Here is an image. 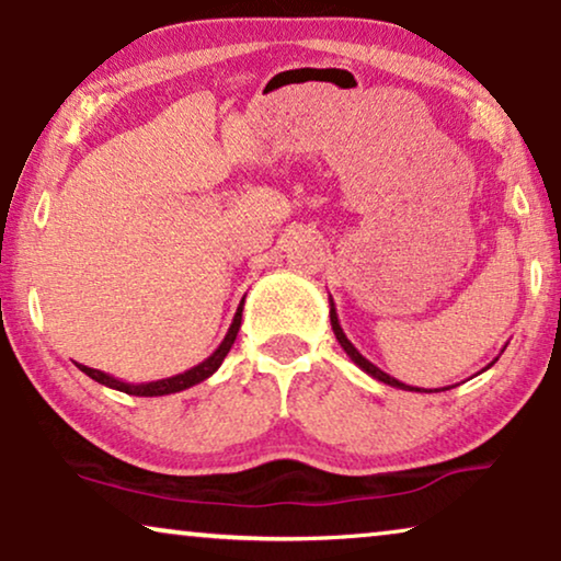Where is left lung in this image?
<instances>
[{
  "label": "left lung",
  "instance_id": "8db88e82",
  "mask_svg": "<svg viewBox=\"0 0 561 561\" xmlns=\"http://www.w3.org/2000/svg\"><path fill=\"white\" fill-rule=\"evenodd\" d=\"M330 325H333V333H335V337H337V343L343 345V351L348 353V358H351L353 363H356V366H358L360 370H366L368 376H374L376 381H383V383H389V386H397V389H404V391H427V389H416V386H407V383H401L399 378H393V376H389V374H383V370L378 368V366H374V363H370L368 358H363V356H360V351L356 348V345H353V343L348 341V335L343 333L341 320H337V312H335V302H333V297H330ZM495 360H499V358H495ZM495 360H493V363H495ZM493 363H488L485 368H491ZM430 391H432V389H430ZM435 391H439V389H435ZM442 391H445V389H442Z\"/></svg>",
  "mask_w": 561,
  "mask_h": 561
}]
</instances>
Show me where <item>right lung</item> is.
I'll use <instances>...</instances> for the list:
<instances>
[{"label": "right lung", "mask_w": 561, "mask_h": 561, "mask_svg": "<svg viewBox=\"0 0 561 561\" xmlns=\"http://www.w3.org/2000/svg\"><path fill=\"white\" fill-rule=\"evenodd\" d=\"M241 314H243V299H241L239 310H236V314H233V322H231V328H228L226 337H224V341H220L218 348L213 351L208 358H205L203 363H198V366H193V368L183 370V374L170 376V378H160V381L126 383V381H122V378L108 376V374H104V370H99V368L81 366V363H76V366L81 368L85 376H91L93 381L104 383V386H108V389H116V391L129 393V397H168V393H178V391L191 389V386L201 383V381H205V378H210L213 374H216V370L220 368V363H224V358H226V353L231 351V345H233V341H236V335H239V328H241Z\"/></svg>", "instance_id": "1"}]
</instances>
